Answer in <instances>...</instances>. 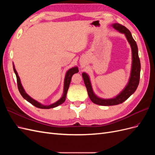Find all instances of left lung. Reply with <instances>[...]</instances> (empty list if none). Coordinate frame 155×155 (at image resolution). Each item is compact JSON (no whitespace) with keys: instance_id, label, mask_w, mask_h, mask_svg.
<instances>
[{"instance_id":"8db88e82","label":"left lung","mask_w":155,"mask_h":155,"mask_svg":"<svg viewBox=\"0 0 155 155\" xmlns=\"http://www.w3.org/2000/svg\"><path fill=\"white\" fill-rule=\"evenodd\" d=\"M112 26H113V27L116 30L119 31L121 33H123V34L125 35L129 44L130 45L131 48H132L133 65L132 70H131L130 78L127 85L126 86L124 90L116 97L109 100L101 99V98L97 97L94 94L90 79H89L88 75L85 73L82 74L83 81L87 87L88 94L89 97H90L91 100L94 103V104L104 106L118 105L120 104H122V103L124 102L126 100H127L128 98L135 92V91L137 90V88L138 86L140 76V68H141L140 61L138 52V46L136 41L133 38L130 31L125 26H122L120 24H117V23H116V24L112 25Z\"/></svg>"}]
</instances>
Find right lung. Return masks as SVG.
I'll list each match as a JSON object with an SVG mask.
<instances>
[{
	"instance_id": "obj_1",
	"label": "right lung",
	"mask_w": 155,
	"mask_h": 155,
	"mask_svg": "<svg viewBox=\"0 0 155 155\" xmlns=\"http://www.w3.org/2000/svg\"><path fill=\"white\" fill-rule=\"evenodd\" d=\"M13 70L14 72L15 73L16 75V78H17V87H18V89L19 91V92L21 94V96L25 98V99L28 101V102H30V104H31L33 105H34L35 107L39 108V109H51V108H54L59 106V105L62 104L63 103H64V101L66 100V97H67V91L68 90V87L70 85V81H71L72 79V76H73V74H74L75 73H78V68L77 67H74V68H70V70H68V71L67 72L66 74V76H65V79H64V92H63V95L62 96V97L59 100H58L57 102L54 103V104L50 105H41V104H39V102H37V101L34 100V99H32L31 97H30L25 92L24 88L22 87V85L21 83V81H20V78L18 76V74L16 71V70L14 67L13 65Z\"/></svg>"
}]
</instances>
